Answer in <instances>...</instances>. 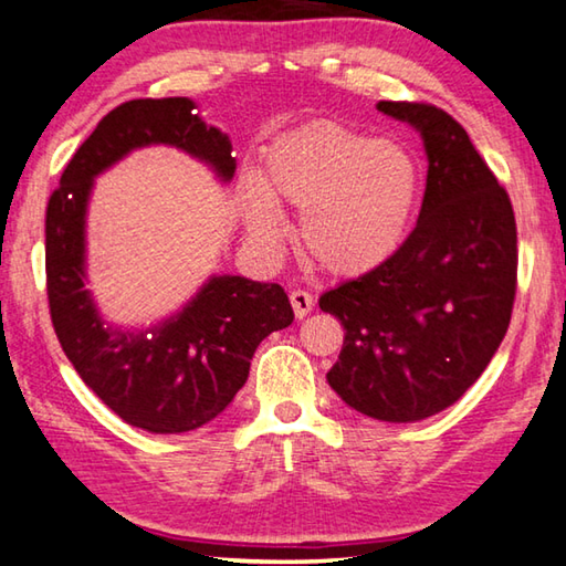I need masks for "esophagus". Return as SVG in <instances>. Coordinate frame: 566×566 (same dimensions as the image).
<instances>
[{
    "label": "esophagus",
    "mask_w": 566,
    "mask_h": 566,
    "mask_svg": "<svg viewBox=\"0 0 566 566\" xmlns=\"http://www.w3.org/2000/svg\"><path fill=\"white\" fill-rule=\"evenodd\" d=\"M290 302H292L294 317H296V319H304L306 314L312 312V306H314V296H312L310 292H304V290H294V292L290 294Z\"/></svg>",
    "instance_id": "34e87169"
}]
</instances>
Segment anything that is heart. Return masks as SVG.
<instances>
[{
  "label": "heart",
  "mask_w": 566,
  "mask_h": 566,
  "mask_svg": "<svg viewBox=\"0 0 566 566\" xmlns=\"http://www.w3.org/2000/svg\"><path fill=\"white\" fill-rule=\"evenodd\" d=\"M260 191L247 195V224L260 242L282 237L274 205L302 212L300 244L314 266L354 276L387 262L405 242L419 197V169L405 147L317 122L266 151Z\"/></svg>",
  "instance_id": "heart-1"
}]
</instances>
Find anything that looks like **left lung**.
Here are the masks:
<instances>
[{
	"label": "left lung",
	"instance_id": "1",
	"mask_svg": "<svg viewBox=\"0 0 566 566\" xmlns=\"http://www.w3.org/2000/svg\"><path fill=\"white\" fill-rule=\"evenodd\" d=\"M424 139L417 227L387 262L319 296L344 327L327 381L352 409L419 421L464 395L500 347L516 294V222L506 189L452 114L379 102Z\"/></svg>",
	"mask_w": 566,
	"mask_h": 566
}]
</instances>
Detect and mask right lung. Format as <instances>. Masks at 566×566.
Returning a JSON list of instances; mask_svg holds the SVG:
<instances>
[{
	"label": "right lung",
	"mask_w": 566,
	"mask_h": 566,
	"mask_svg": "<svg viewBox=\"0 0 566 566\" xmlns=\"http://www.w3.org/2000/svg\"><path fill=\"white\" fill-rule=\"evenodd\" d=\"M147 145H171L232 179V142L195 114L187 97L132 99L104 114L64 167L44 222L46 300L66 359L127 424L155 434L212 421L249 377L254 349L294 319L280 284L212 276L205 290L149 334L104 327L84 290V212L94 175Z\"/></svg>",
	"instance_id": "right-lung-1"
}]
</instances>
